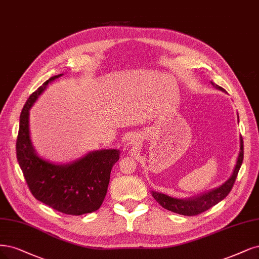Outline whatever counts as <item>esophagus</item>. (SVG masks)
Instances as JSON below:
<instances>
[{"label":"esophagus","instance_id":"esophagus-1","mask_svg":"<svg viewBox=\"0 0 259 259\" xmlns=\"http://www.w3.org/2000/svg\"><path fill=\"white\" fill-rule=\"evenodd\" d=\"M139 142V137L138 136H132V138H131V144H133V145H136V144H138Z\"/></svg>","mask_w":259,"mask_h":259}]
</instances>
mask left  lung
I'll return each instance as SVG.
<instances>
[{"mask_svg":"<svg viewBox=\"0 0 259 259\" xmlns=\"http://www.w3.org/2000/svg\"><path fill=\"white\" fill-rule=\"evenodd\" d=\"M211 83L212 85H214L217 89H219V90L224 91V89L222 87L214 84L212 81ZM238 120H239V117H238ZM242 162H243V139L242 137H240V152L237 158L235 169L229 179L225 183H223L221 186L204 194H201L199 196H196V197L187 198V199L174 198L171 196H168L162 193H157L154 191H152L151 193H152L154 199L160 204V206L169 211L178 213V214H181V215H186V217L200 214V213L207 211L211 207L215 206L217 203H219L221 200L224 199L229 194L231 189H233L236 178L239 172V169L242 165Z\"/></svg>","mask_w":259,"mask_h":259,"instance_id":"1","label":"left lung"}]
</instances>
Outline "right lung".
I'll use <instances>...</instances> for the list:
<instances>
[{"label":"right lung","instance_id":"1","mask_svg":"<svg viewBox=\"0 0 259 259\" xmlns=\"http://www.w3.org/2000/svg\"><path fill=\"white\" fill-rule=\"evenodd\" d=\"M62 75L49 78L31 94L23 106L16 142L17 159L35 198L65 214L82 215L102 206L111 169L118 162L120 151H93L73 163L63 165L53 164L35 152L30 138V109L48 83Z\"/></svg>","mask_w":259,"mask_h":259}]
</instances>
